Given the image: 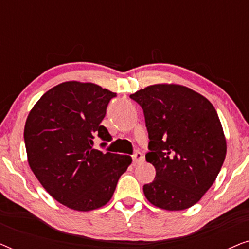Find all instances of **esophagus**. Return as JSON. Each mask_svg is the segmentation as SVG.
Returning a JSON list of instances; mask_svg holds the SVG:
<instances>
[{"label":"esophagus","instance_id":"esophagus-1","mask_svg":"<svg viewBox=\"0 0 249 249\" xmlns=\"http://www.w3.org/2000/svg\"><path fill=\"white\" fill-rule=\"evenodd\" d=\"M132 161H134L135 164H138V163H141L144 161V156L141 152H136L134 155H132Z\"/></svg>","mask_w":249,"mask_h":249}]
</instances>
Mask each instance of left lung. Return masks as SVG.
Wrapping results in <instances>:
<instances>
[{"instance_id":"left-lung-1","label":"left lung","mask_w":249,"mask_h":249,"mask_svg":"<svg viewBox=\"0 0 249 249\" xmlns=\"http://www.w3.org/2000/svg\"><path fill=\"white\" fill-rule=\"evenodd\" d=\"M144 110L156 176L142 187L153 205L189 209L215 181L227 154L222 124L212 103L177 84H155L131 94Z\"/></svg>"}]
</instances>
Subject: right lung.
Masks as SVG:
<instances>
[{
  "label": "right lung",
  "instance_id": "obj_1",
  "mask_svg": "<svg viewBox=\"0 0 249 249\" xmlns=\"http://www.w3.org/2000/svg\"><path fill=\"white\" fill-rule=\"evenodd\" d=\"M115 95L93 83L64 81L47 90L27 117L23 137L30 169L46 192L71 210L107 205L132 161L93 148L95 137L111 141L101 122Z\"/></svg>",
  "mask_w": 249,
  "mask_h": 249
}]
</instances>
